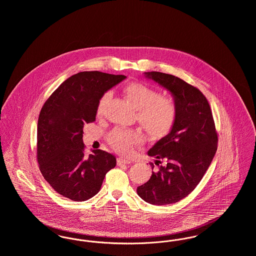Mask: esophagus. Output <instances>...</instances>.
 I'll list each match as a JSON object with an SVG mask.
<instances>
[{
  "label": "esophagus",
  "mask_w": 256,
  "mask_h": 256,
  "mask_svg": "<svg viewBox=\"0 0 256 256\" xmlns=\"http://www.w3.org/2000/svg\"><path fill=\"white\" fill-rule=\"evenodd\" d=\"M132 161L130 159L122 158H119L117 159V164L118 165H126L130 164Z\"/></svg>",
  "instance_id": "esophagus-1"
}]
</instances>
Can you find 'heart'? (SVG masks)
I'll use <instances>...</instances> for the list:
<instances>
[{"mask_svg": "<svg viewBox=\"0 0 256 256\" xmlns=\"http://www.w3.org/2000/svg\"><path fill=\"white\" fill-rule=\"evenodd\" d=\"M130 102L137 108V119L146 132L160 137L170 132L176 119L178 108L174 100L168 96H161L154 88L141 82L130 84L124 89ZM111 97V92H106L98 100L97 114L102 116L106 104ZM108 142L116 152L130 154L134 148L144 142L140 130L115 128L108 135Z\"/></svg>", "mask_w": 256, "mask_h": 256, "instance_id": "obj_1", "label": "heart"}]
</instances>
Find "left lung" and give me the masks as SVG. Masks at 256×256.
I'll return each instance as SVG.
<instances>
[{
  "instance_id": "1",
  "label": "left lung",
  "mask_w": 256,
  "mask_h": 256,
  "mask_svg": "<svg viewBox=\"0 0 256 256\" xmlns=\"http://www.w3.org/2000/svg\"><path fill=\"white\" fill-rule=\"evenodd\" d=\"M145 74L172 94L178 114L170 134L148 152L158 168L137 187V194L152 204H170L189 195L202 180L216 154L218 134L208 100L196 87L169 74Z\"/></svg>"
}]
</instances>
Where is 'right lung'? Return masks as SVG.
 <instances>
[{
  "mask_svg": "<svg viewBox=\"0 0 256 256\" xmlns=\"http://www.w3.org/2000/svg\"><path fill=\"white\" fill-rule=\"evenodd\" d=\"M124 74L86 71L58 86L42 106L37 124V162L45 180L61 196L84 202L98 194L116 158L102 150L84 156V124L95 122L100 97Z\"/></svg>",
  "mask_w": 256,
  "mask_h": 256,
  "instance_id": "1",
  "label": "right lung"
}]
</instances>
